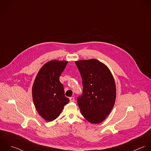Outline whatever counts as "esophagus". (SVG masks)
<instances>
[{
    "instance_id": "34e87169",
    "label": "esophagus",
    "mask_w": 151,
    "mask_h": 151,
    "mask_svg": "<svg viewBox=\"0 0 151 151\" xmlns=\"http://www.w3.org/2000/svg\"><path fill=\"white\" fill-rule=\"evenodd\" d=\"M69 100H70V102H75V98L73 97H70L69 98Z\"/></svg>"
}]
</instances>
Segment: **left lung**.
Listing matches in <instances>:
<instances>
[{
	"instance_id": "8db88e82",
	"label": "left lung",
	"mask_w": 151,
	"mask_h": 151,
	"mask_svg": "<svg viewBox=\"0 0 151 151\" xmlns=\"http://www.w3.org/2000/svg\"><path fill=\"white\" fill-rule=\"evenodd\" d=\"M81 73L83 92L77 102L83 116L92 124L104 121L115 104L116 85L109 68L91 59L75 62Z\"/></svg>"
}]
</instances>
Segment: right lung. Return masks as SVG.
Masks as SVG:
<instances>
[{"instance_id": "add662e5", "label": "right lung", "mask_w": 151, "mask_h": 151, "mask_svg": "<svg viewBox=\"0 0 151 151\" xmlns=\"http://www.w3.org/2000/svg\"><path fill=\"white\" fill-rule=\"evenodd\" d=\"M67 61L51 60L39 70L32 87L33 103L38 114L47 121L56 119L69 99L65 96L59 77Z\"/></svg>"}]
</instances>
